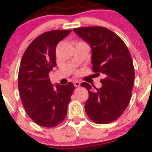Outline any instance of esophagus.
<instances>
[{"mask_svg":"<svg viewBox=\"0 0 152 152\" xmlns=\"http://www.w3.org/2000/svg\"><path fill=\"white\" fill-rule=\"evenodd\" d=\"M73 85H74V86H75V87H79V86H80V82H78V81H76V82H73Z\"/></svg>","mask_w":152,"mask_h":152,"instance_id":"obj_1","label":"esophagus"}]
</instances>
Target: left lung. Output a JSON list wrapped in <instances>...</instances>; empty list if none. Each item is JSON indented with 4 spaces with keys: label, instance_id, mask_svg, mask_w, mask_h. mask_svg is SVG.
Listing matches in <instances>:
<instances>
[{
    "label": "left lung",
    "instance_id": "8db88e82",
    "mask_svg": "<svg viewBox=\"0 0 152 152\" xmlns=\"http://www.w3.org/2000/svg\"><path fill=\"white\" fill-rule=\"evenodd\" d=\"M73 31L91 47L93 72L104 76L102 87L95 90L86 82L81 84L89 93L86 113L96 124L111 123L125 111L132 97L134 68L129 50L115 33L104 27Z\"/></svg>",
    "mask_w": 152,
    "mask_h": 152
}]
</instances>
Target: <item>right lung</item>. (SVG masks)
Masks as SVG:
<instances>
[{
	"mask_svg": "<svg viewBox=\"0 0 152 152\" xmlns=\"http://www.w3.org/2000/svg\"><path fill=\"white\" fill-rule=\"evenodd\" d=\"M71 30H53L35 38L24 52L18 73V88L28 115L38 125L53 127L66 117L74 85L50 83L49 72L56 66V48Z\"/></svg>",
	"mask_w": 152,
	"mask_h": 152,
	"instance_id": "right-lung-1",
	"label": "right lung"
}]
</instances>
